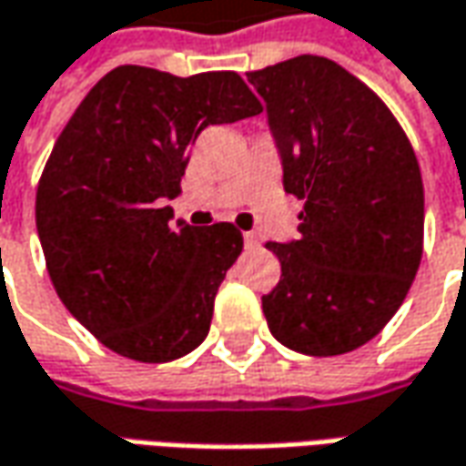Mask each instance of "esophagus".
<instances>
[{
	"label": "esophagus",
	"instance_id": "esophagus-1",
	"mask_svg": "<svg viewBox=\"0 0 466 466\" xmlns=\"http://www.w3.org/2000/svg\"><path fill=\"white\" fill-rule=\"evenodd\" d=\"M242 239H245V248L248 249L258 248V245H260V242H258V234L255 232H245L242 234Z\"/></svg>",
	"mask_w": 466,
	"mask_h": 466
}]
</instances>
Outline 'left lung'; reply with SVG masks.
I'll use <instances>...</instances> for the list:
<instances>
[{
	"label": "left lung",
	"mask_w": 466,
	"mask_h": 466,
	"mask_svg": "<svg viewBox=\"0 0 466 466\" xmlns=\"http://www.w3.org/2000/svg\"><path fill=\"white\" fill-rule=\"evenodd\" d=\"M281 152L283 190L304 201L294 242H268L281 281L263 297L273 338L307 356L350 353L408 297L423 258V177L374 89L325 56L248 72Z\"/></svg>",
	"instance_id": "1"
}]
</instances>
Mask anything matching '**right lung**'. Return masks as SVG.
<instances>
[{
	"label": "right lung",
	"instance_id": "obj_1",
	"mask_svg": "<svg viewBox=\"0 0 466 466\" xmlns=\"http://www.w3.org/2000/svg\"><path fill=\"white\" fill-rule=\"evenodd\" d=\"M263 113L237 72L175 76L126 64L89 89L35 193L46 268L64 307L110 350L167 363L206 340L242 252L229 221H172L190 144L206 126Z\"/></svg>",
	"mask_w": 466,
	"mask_h": 466
}]
</instances>
